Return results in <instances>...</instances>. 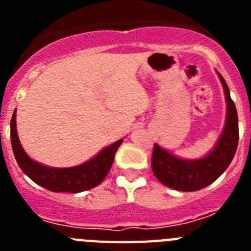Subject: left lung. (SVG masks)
<instances>
[{"instance_id":"obj_1","label":"left lung","mask_w":251,"mask_h":251,"mask_svg":"<svg viewBox=\"0 0 251 251\" xmlns=\"http://www.w3.org/2000/svg\"><path fill=\"white\" fill-rule=\"evenodd\" d=\"M223 84L226 99L225 126L214 146L206 156L196 159H183L154 143L152 171L159 182L177 191H197L211 185L229 167L239 142V124L236 106L230 97L227 84L217 73Z\"/></svg>"}]
</instances>
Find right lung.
I'll return each mask as SVG.
<instances>
[{
  "mask_svg": "<svg viewBox=\"0 0 251 251\" xmlns=\"http://www.w3.org/2000/svg\"><path fill=\"white\" fill-rule=\"evenodd\" d=\"M11 145L20 168L35 183L52 192L77 194L98 186L106 177L114 161L115 152L123 139L103 148L100 152L79 166L73 167H49L28 157L20 143L16 129V109L11 118Z\"/></svg>",
  "mask_w": 251,
  "mask_h": 251,
  "instance_id": "add662e5",
  "label": "right lung"
}]
</instances>
